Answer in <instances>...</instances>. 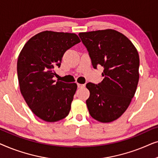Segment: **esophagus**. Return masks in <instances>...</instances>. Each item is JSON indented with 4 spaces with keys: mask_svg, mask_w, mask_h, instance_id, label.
I'll list each match as a JSON object with an SVG mask.
<instances>
[{
    "mask_svg": "<svg viewBox=\"0 0 158 158\" xmlns=\"http://www.w3.org/2000/svg\"><path fill=\"white\" fill-rule=\"evenodd\" d=\"M85 86V84H81V83H77V88H84Z\"/></svg>",
    "mask_w": 158,
    "mask_h": 158,
    "instance_id": "obj_1",
    "label": "esophagus"
}]
</instances>
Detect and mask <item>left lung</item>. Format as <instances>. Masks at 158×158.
<instances>
[{"label": "left lung", "instance_id": "1", "mask_svg": "<svg viewBox=\"0 0 158 158\" xmlns=\"http://www.w3.org/2000/svg\"><path fill=\"white\" fill-rule=\"evenodd\" d=\"M93 67L101 65L104 78L100 83H88L86 101L94 119L103 123L119 118L130 104L139 82V57L130 40L116 30L79 33Z\"/></svg>", "mask_w": 158, "mask_h": 158}]
</instances>
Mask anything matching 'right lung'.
<instances>
[{
    "label": "right lung",
    "instance_id": "add662e5",
    "mask_svg": "<svg viewBox=\"0 0 158 158\" xmlns=\"http://www.w3.org/2000/svg\"><path fill=\"white\" fill-rule=\"evenodd\" d=\"M81 42L73 33L40 32L23 46L17 62L21 94L32 112L47 122L65 118L77 90L76 83L52 79L60 68L64 53Z\"/></svg>",
    "mask_w": 158,
    "mask_h": 158
}]
</instances>
